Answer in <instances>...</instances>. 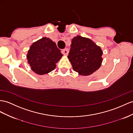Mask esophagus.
Returning a JSON list of instances; mask_svg holds the SVG:
<instances>
[{"mask_svg": "<svg viewBox=\"0 0 133 133\" xmlns=\"http://www.w3.org/2000/svg\"><path fill=\"white\" fill-rule=\"evenodd\" d=\"M69 52V49L68 48H65L62 50V53L64 54V55H67Z\"/></svg>", "mask_w": 133, "mask_h": 133, "instance_id": "1", "label": "esophagus"}]
</instances>
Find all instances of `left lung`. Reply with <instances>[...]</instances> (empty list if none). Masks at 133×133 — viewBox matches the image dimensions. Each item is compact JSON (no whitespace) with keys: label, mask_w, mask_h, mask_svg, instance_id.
Wrapping results in <instances>:
<instances>
[{"label":"left lung","mask_w":133,"mask_h":133,"mask_svg":"<svg viewBox=\"0 0 133 133\" xmlns=\"http://www.w3.org/2000/svg\"><path fill=\"white\" fill-rule=\"evenodd\" d=\"M102 54L101 48L91 40L77 36L71 42L68 58L75 71L80 75L88 76L100 67Z\"/></svg>","instance_id":"left-lung-1"}]
</instances>
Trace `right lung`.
<instances>
[{
    "instance_id": "right-lung-1",
    "label": "right lung",
    "mask_w": 133,
    "mask_h": 133,
    "mask_svg": "<svg viewBox=\"0 0 133 133\" xmlns=\"http://www.w3.org/2000/svg\"><path fill=\"white\" fill-rule=\"evenodd\" d=\"M62 56L56 43L45 37L32 44L27 58L34 72L44 75L55 69L56 63Z\"/></svg>"
}]
</instances>
